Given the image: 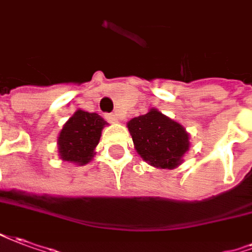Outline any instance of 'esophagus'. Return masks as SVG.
Here are the masks:
<instances>
[{
  "mask_svg": "<svg viewBox=\"0 0 252 252\" xmlns=\"http://www.w3.org/2000/svg\"><path fill=\"white\" fill-rule=\"evenodd\" d=\"M106 119L110 124H118L119 122V118L117 114H106Z\"/></svg>",
  "mask_w": 252,
  "mask_h": 252,
  "instance_id": "1",
  "label": "esophagus"
}]
</instances>
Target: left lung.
I'll return each instance as SVG.
<instances>
[{"instance_id": "left-lung-1", "label": "left lung", "mask_w": 252, "mask_h": 252, "mask_svg": "<svg viewBox=\"0 0 252 252\" xmlns=\"http://www.w3.org/2000/svg\"><path fill=\"white\" fill-rule=\"evenodd\" d=\"M127 128L141 158L157 169L179 166L190 148L189 133L184 126L157 108L130 119Z\"/></svg>"}]
</instances>
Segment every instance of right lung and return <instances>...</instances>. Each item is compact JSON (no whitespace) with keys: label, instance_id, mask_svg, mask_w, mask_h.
<instances>
[{"label":"right lung","instance_id":"1","mask_svg":"<svg viewBox=\"0 0 252 252\" xmlns=\"http://www.w3.org/2000/svg\"><path fill=\"white\" fill-rule=\"evenodd\" d=\"M107 122L96 113L76 110L63 125L58 137V152L62 161L71 164H88L95 156L102 130Z\"/></svg>","mask_w":252,"mask_h":252}]
</instances>
